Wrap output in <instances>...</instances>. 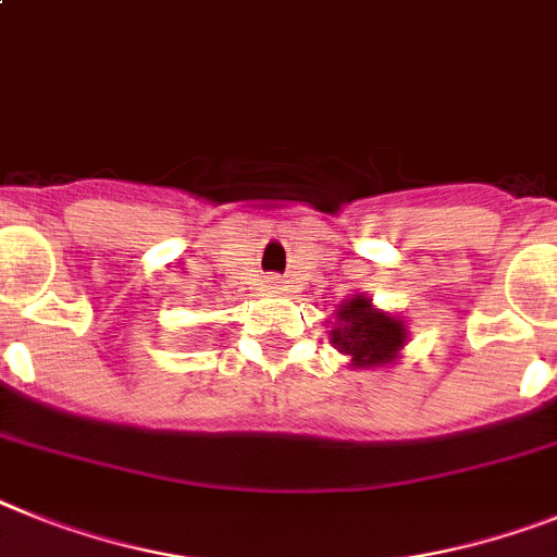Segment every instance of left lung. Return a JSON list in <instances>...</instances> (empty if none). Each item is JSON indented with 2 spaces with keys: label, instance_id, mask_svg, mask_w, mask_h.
Segmentation results:
<instances>
[{
  "label": "left lung",
  "instance_id": "8db88e82",
  "mask_svg": "<svg viewBox=\"0 0 557 557\" xmlns=\"http://www.w3.org/2000/svg\"><path fill=\"white\" fill-rule=\"evenodd\" d=\"M408 343V329L399 317H391L373 308L366 294H354L336 308V325L331 331V345L339 354H348L354 368H382L399 359V350Z\"/></svg>",
  "mask_w": 557,
  "mask_h": 557
}]
</instances>
